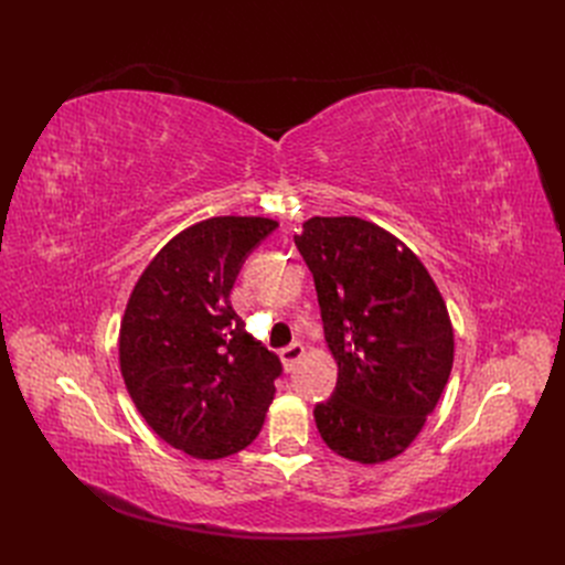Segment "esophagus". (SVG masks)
<instances>
[{
    "label": "esophagus",
    "mask_w": 565,
    "mask_h": 565,
    "mask_svg": "<svg viewBox=\"0 0 565 565\" xmlns=\"http://www.w3.org/2000/svg\"><path fill=\"white\" fill-rule=\"evenodd\" d=\"M305 358V345L302 343H290L281 350V362H284V369L286 371H292L295 366H298V362Z\"/></svg>",
    "instance_id": "34e87169"
}]
</instances>
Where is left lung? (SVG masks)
<instances>
[{"instance_id":"left-lung-1","label":"left lung","mask_w":565,"mask_h":565,"mask_svg":"<svg viewBox=\"0 0 565 565\" xmlns=\"http://www.w3.org/2000/svg\"><path fill=\"white\" fill-rule=\"evenodd\" d=\"M295 235L339 364L313 417L328 447L364 465L403 454L454 366L447 305L398 237L360 217H311Z\"/></svg>"}]
</instances>
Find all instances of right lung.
Returning a JSON list of instances; mask_svg holds the SVG:
<instances>
[{"label":"right lung","instance_id":"1","mask_svg":"<svg viewBox=\"0 0 565 565\" xmlns=\"http://www.w3.org/2000/svg\"><path fill=\"white\" fill-rule=\"evenodd\" d=\"M279 224L213 217L169 241L139 277L118 339L130 398L173 449L201 460L256 439L284 366L245 330L231 288Z\"/></svg>","mask_w":565,"mask_h":565}]
</instances>
